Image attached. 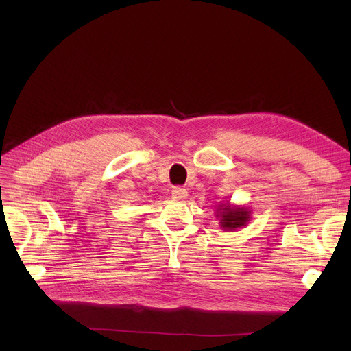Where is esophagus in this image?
Listing matches in <instances>:
<instances>
[{
	"instance_id": "34e87169",
	"label": "esophagus",
	"mask_w": 351,
	"mask_h": 351,
	"mask_svg": "<svg viewBox=\"0 0 351 351\" xmlns=\"http://www.w3.org/2000/svg\"><path fill=\"white\" fill-rule=\"evenodd\" d=\"M188 196V191L186 189H183V188H173V191H172V197L175 199V200H182V199H185Z\"/></svg>"
}]
</instances>
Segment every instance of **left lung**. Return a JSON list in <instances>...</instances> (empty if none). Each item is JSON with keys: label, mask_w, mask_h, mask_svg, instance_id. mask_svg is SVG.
Instances as JSON below:
<instances>
[{"label": "left lung", "mask_w": 351, "mask_h": 351, "mask_svg": "<svg viewBox=\"0 0 351 351\" xmlns=\"http://www.w3.org/2000/svg\"><path fill=\"white\" fill-rule=\"evenodd\" d=\"M216 217L223 230H236L249 223L250 210L245 206H232L229 202H226V204L219 205Z\"/></svg>", "instance_id": "obj_1"}]
</instances>
